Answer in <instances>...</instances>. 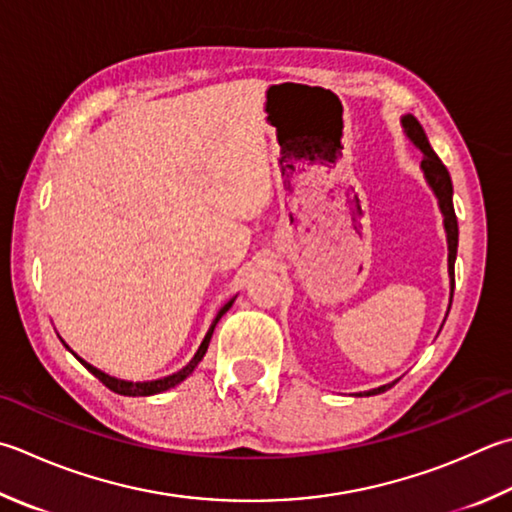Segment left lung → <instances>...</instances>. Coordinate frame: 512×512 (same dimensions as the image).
<instances>
[{"mask_svg":"<svg viewBox=\"0 0 512 512\" xmlns=\"http://www.w3.org/2000/svg\"><path fill=\"white\" fill-rule=\"evenodd\" d=\"M403 129H406L408 138L417 144V147L423 151V160H421V169L426 173V178L430 182L432 191H435L439 198V207L443 214V225H446V234H448V272H450V285L452 292H455V258H457V245H459V227H457V216H455V205H452V180L446 165L439 160V156L432 151L430 142L426 138V131L419 124V120L414 115H406L401 120ZM450 303H452V294H450ZM394 383L381 385V388L368 390L365 394L372 397V394H381L388 388H392Z\"/></svg>","mask_w":512,"mask_h":512,"instance_id":"left-lung-1","label":"left lung"}]
</instances>
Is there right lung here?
<instances>
[{"instance_id":"1","label":"right lung","mask_w":512,"mask_h":512,"mask_svg":"<svg viewBox=\"0 0 512 512\" xmlns=\"http://www.w3.org/2000/svg\"><path fill=\"white\" fill-rule=\"evenodd\" d=\"M231 303H234V298H231V301L223 307V310L218 312V316H216V321L211 323V327H209V332H207V336H205V341L200 343V347H198V352L194 354V359H191L185 368L182 370H178L176 374H169V376H165V379H156V381H144V383H133V381H122V379H115V376H109V374H104V372H100L98 368H93V365H89L86 361H82L80 359V363L84 365L86 370H89L95 379H100L106 388L109 390H113L115 394H124V397H149V394H158V392H165V390H169V388H173V385H178L180 381H185L187 376L196 370V365L202 361V356H205V352H207V347H209V341H211V334H214V327H216V323L220 321V316H223L229 307H231Z\"/></svg>"}]
</instances>
